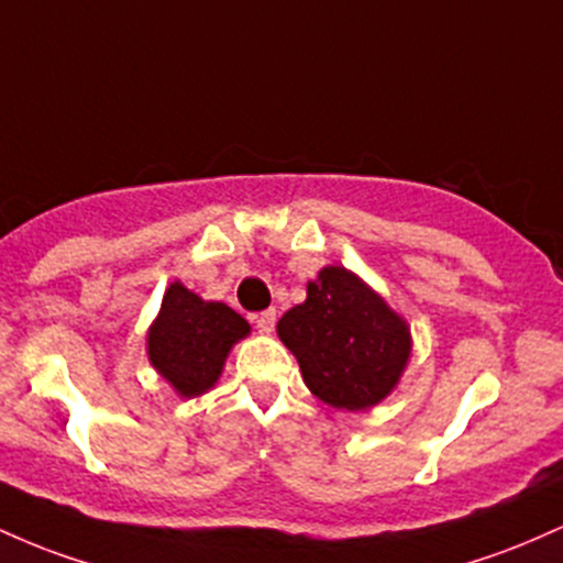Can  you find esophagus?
Here are the masks:
<instances>
[{"label":"esophagus","mask_w":563,"mask_h":563,"mask_svg":"<svg viewBox=\"0 0 563 563\" xmlns=\"http://www.w3.org/2000/svg\"><path fill=\"white\" fill-rule=\"evenodd\" d=\"M274 324H276V311H274V308H268V311H263V313L255 316V327L261 332H271V330H274Z\"/></svg>","instance_id":"obj_1"}]
</instances>
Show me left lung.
<instances>
[{
	"instance_id": "1",
	"label": "left lung",
	"mask_w": 563,
	"mask_h": 563,
	"mask_svg": "<svg viewBox=\"0 0 563 563\" xmlns=\"http://www.w3.org/2000/svg\"><path fill=\"white\" fill-rule=\"evenodd\" d=\"M311 394L338 409H366L390 394L409 358V330L351 271L330 265L308 298L279 319Z\"/></svg>"
}]
</instances>
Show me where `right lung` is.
Returning a JSON list of instances; mask_svg holds the SVG:
<instances>
[{"label":"right lung","mask_w":563,"mask_h":563,"mask_svg":"<svg viewBox=\"0 0 563 563\" xmlns=\"http://www.w3.org/2000/svg\"><path fill=\"white\" fill-rule=\"evenodd\" d=\"M250 324L225 302H205L183 284H169L148 332V358L180 396H199L220 377L225 356Z\"/></svg>","instance_id":"right-lung-1"}]
</instances>
